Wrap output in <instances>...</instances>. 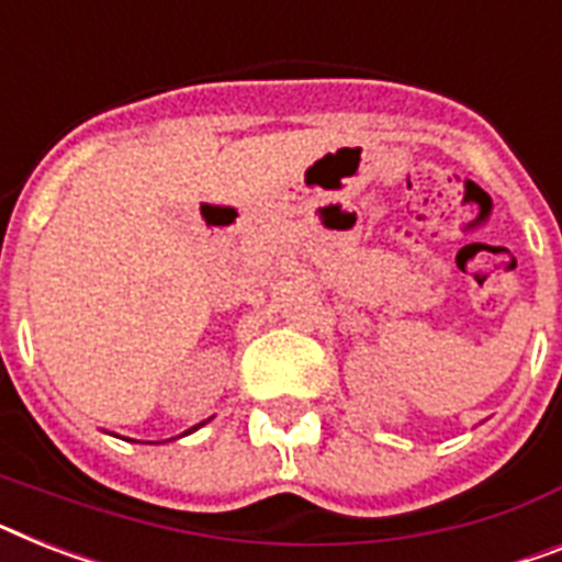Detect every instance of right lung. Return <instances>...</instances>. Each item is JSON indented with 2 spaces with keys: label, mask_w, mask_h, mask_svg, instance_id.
Segmentation results:
<instances>
[{
  "label": "right lung",
  "mask_w": 562,
  "mask_h": 562,
  "mask_svg": "<svg viewBox=\"0 0 562 562\" xmlns=\"http://www.w3.org/2000/svg\"><path fill=\"white\" fill-rule=\"evenodd\" d=\"M202 424H207V422H202ZM202 424H195V427H190V430H187V432H193V430H199V427H202ZM187 432H181V436H187Z\"/></svg>",
  "instance_id": "obj_1"
}]
</instances>
